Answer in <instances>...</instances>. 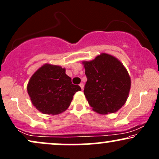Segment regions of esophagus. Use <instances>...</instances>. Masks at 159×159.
<instances>
[{"instance_id": "esophagus-1", "label": "esophagus", "mask_w": 159, "mask_h": 159, "mask_svg": "<svg viewBox=\"0 0 159 159\" xmlns=\"http://www.w3.org/2000/svg\"><path fill=\"white\" fill-rule=\"evenodd\" d=\"M79 86H80V87H81V90H83L84 87V84H83V83H81V84H79Z\"/></svg>"}]
</instances>
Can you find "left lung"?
Wrapping results in <instances>:
<instances>
[{
    "instance_id": "8db88e82",
    "label": "left lung",
    "mask_w": 159,
    "mask_h": 159,
    "mask_svg": "<svg viewBox=\"0 0 159 159\" xmlns=\"http://www.w3.org/2000/svg\"><path fill=\"white\" fill-rule=\"evenodd\" d=\"M82 63L87 78L84 93L93 110L99 114L119 111L131 88V78L123 63L106 53Z\"/></svg>"
}]
</instances>
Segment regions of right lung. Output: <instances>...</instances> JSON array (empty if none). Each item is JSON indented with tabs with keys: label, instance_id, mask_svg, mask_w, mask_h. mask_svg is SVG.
Returning <instances> with one entry per match:
<instances>
[{
	"label": "right lung",
	"instance_id": "obj_1",
	"mask_svg": "<svg viewBox=\"0 0 159 159\" xmlns=\"http://www.w3.org/2000/svg\"><path fill=\"white\" fill-rule=\"evenodd\" d=\"M27 90L38 111L45 114L57 115L68 108L74 94L81 89L72 83L65 68L45 63L33 74Z\"/></svg>",
	"mask_w": 159,
	"mask_h": 159
}]
</instances>
